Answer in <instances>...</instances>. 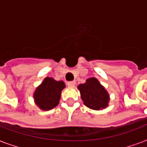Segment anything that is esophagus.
<instances>
[{"mask_svg":"<svg viewBox=\"0 0 147 147\" xmlns=\"http://www.w3.org/2000/svg\"><path fill=\"white\" fill-rule=\"evenodd\" d=\"M67 86H71V87H74L76 86V82L75 81H70V82H67Z\"/></svg>","mask_w":147,"mask_h":147,"instance_id":"obj_1","label":"esophagus"}]
</instances>
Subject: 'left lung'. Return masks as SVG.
<instances>
[{"label":"left lung","mask_w":147,"mask_h":147,"mask_svg":"<svg viewBox=\"0 0 147 147\" xmlns=\"http://www.w3.org/2000/svg\"><path fill=\"white\" fill-rule=\"evenodd\" d=\"M83 104L94 110H102L109 105L110 100L108 91L94 77L86 80L77 87Z\"/></svg>","instance_id":"1"}]
</instances>
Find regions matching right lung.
Listing matches in <instances>:
<instances>
[{"label": "right lung", "mask_w": 147, "mask_h": 147, "mask_svg": "<svg viewBox=\"0 0 147 147\" xmlns=\"http://www.w3.org/2000/svg\"><path fill=\"white\" fill-rule=\"evenodd\" d=\"M63 81H57L51 77H45L34 92L35 105L43 111L50 110L57 106L61 99V91L65 88Z\"/></svg>", "instance_id": "right-lung-1"}]
</instances>
